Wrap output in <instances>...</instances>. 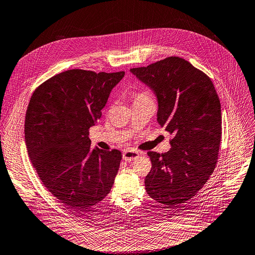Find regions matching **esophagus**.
Wrapping results in <instances>:
<instances>
[{
  "label": "esophagus",
  "instance_id": "esophagus-1",
  "mask_svg": "<svg viewBox=\"0 0 255 255\" xmlns=\"http://www.w3.org/2000/svg\"><path fill=\"white\" fill-rule=\"evenodd\" d=\"M138 155H139V152L132 150V149H127L123 152V158L127 161H131L132 159L136 158Z\"/></svg>",
  "mask_w": 255,
  "mask_h": 255
}]
</instances>
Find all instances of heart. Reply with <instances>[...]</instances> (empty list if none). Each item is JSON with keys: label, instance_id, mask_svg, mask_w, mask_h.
<instances>
[{"label": "heart", "instance_id": "b5f03b06", "mask_svg": "<svg viewBox=\"0 0 255 255\" xmlns=\"http://www.w3.org/2000/svg\"><path fill=\"white\" fill-rule=\"evenodd\" d=\"M144 97H146V95L144 94V92H135L134 96H133V98H134V101H136V100H138V99L144 98Z\"/></svg>", "mask_w": 255, "mask_h": 255}]
</instances>
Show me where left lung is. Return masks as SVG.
Segmentation results:
<instances>
[{
  "instance_id": "obj_1",
  "label": "left lung",
  "mask_w": 255,
  "mask_h": 255,
  "mask_svg": "<svg viewBox=\"0 0 255 255\" xmlns=\"http://www.w3.org/2000/svg\"><path fill=\"white\" fill-rule=\"evenodd\" d=\"M131 72L157 98V122L173 134L171 149L148 151L147 194L170 208L192 198L214 173L222 137L221 103L211 78L180 57Z\"/></svg>"
}]
</instances>
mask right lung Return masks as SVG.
Segmentation results:
<instances>
[{"mask_svg":"<svg viewBox=\"0 0 255 255\" xmlns=\"http://www.w3.org/2000/svg\"><path fill=\"white\" fill-rule=\"evenodd\" d=\"M124 75L72 69L42 82L30 98L24 125L30 160L44 187L74 211L102 201L118 173L121 151L91 149L88 135Z\"/></svg>","mask_w":255,"mask_h":255,"instance_id":"1","label":"right lung"}]
</instances>
